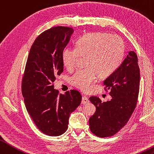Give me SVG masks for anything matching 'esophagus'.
Masks as SVG:
<instances>
[{
	"instance_id": "obj_1",
	"label": "esophagus",
	"mask_w": 154,
	"mask_h": 154,
	"mask_svg": "<svg viewBox=\"0 0 154 154\" xmlns=\"http://www.w3.org/2000/svg\"><path fill=\"white\" fill-rule=\"evenodd\" d=\"M89 102H90V101H89L87 97L86 96L82 97V104H87L89 103Z\"/></svg>"
}]
</instances>
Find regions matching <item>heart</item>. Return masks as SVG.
Listing matches in <instances>:
<instances>
[{
	"instance_id": "b5f03b06",
	"label": "heart",
	"mask_w": 154,
	"mask_h": 154,
	"mask_svg": "<svg viewBox=\"0 0 154 154\" xmlns=\"http://www.w3.org/2000/svg\"><path fill=\"white\" fill-rule=\"evenodd\" d=\"M125 54L121 37L107 32L88 33L78 38L74 47H65L62 62L67 70H72L80 57H86L87 68L78 70L71 78V84L80 90L89 92L100 75L110 76L121 65Z\"/></svg>"
}]
</instances>
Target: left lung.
Masks as SVG:
<instances>
[{
    "label": "left lung",
    "instance_id": "left-lung-1",
    "mask_svg": "<svg viewBox=\"0 0 154 154\" xmlns=\"http://www.w3.org/2000/svg\"><path fill=\"white\" fill-rule=\"evenodd\" d=\"M137 54L130 51L119 67L104 80L110 101L102 103L96 96L90 97L96 111L89 119L91 132L98 137L112 136L127 123L137 103L140 88Z\"/></svg>",
    "mask_w": 154,
    "mask_h": 154
}]
</instances>
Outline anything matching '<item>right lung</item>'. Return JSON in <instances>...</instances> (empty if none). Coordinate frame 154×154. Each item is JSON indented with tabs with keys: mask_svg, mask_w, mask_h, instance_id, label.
Segmentation results:
<instances>
[{
	"mask_svg": "<svg viewBox=\"0 0 154 154\" xmlns=\"http://www.w3.org/2000/svg\"><path fill=\"white\" fill-rule=\"evenodd\" d=\"M73 33L72 28L57 26L41 33L31 47L22 78L27 111L39 131L50 136L66 132L70 115L81 103L79 91L61 94L53 85L63 72L61 55Z\"/></svg>",
	"mask_w": 154,
	"mask_h": 154,
	"instance_id": "right-lung-1",
	"label": "right lung"
}]
</instances>
